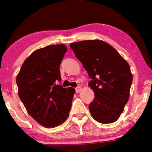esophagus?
<instances>
[{"instance_id":"esophagus-1","label":"esophagus","mask_w":152,"mask_h":152,"mask_svg":"<svg viewBox=\"0 0 152 152\" xmlns=\"http://www.w3.org/2000/svg\"><path fill=\"white\" fill-rule=\"evenodd\" d=\"M81 90H82L81 86H78V87H76V92H77V93H78V92H80Z\"/></svg>"}]
</instances>
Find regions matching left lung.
Returning a JSON list of instances; mask_svg holds the SVG:
<instances>
[{"label": "left lung", "instance_id": "8db88e82", "mask_svg": "<svg viewBox=\"0 0 152 152\" xmlns=\"http://www.w3.org/2000/svg\"><path fill=\"white\" fill-rule=\"evenodd\" d=\"M91 80L88 86L94 92L89 110L97 122H115L129 98L133 81L130 67L118 51L101 40H86L70 43Z\"/></svg>", "mask_w": 152, "mask_h": 152}]
</instances>
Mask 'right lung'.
Masks as SVG:
<instances>
[{
  "label": "right lung",
  "instance_id": "right-lung-1",
  "mask_svg": "<svg viewBox=\"0 0 152 152\" xmlns=\"http://www.w3.org/2000/svg\"><path fill=\"white\" fill-rule=\"evenodd\" d=\"M65 45H48L27 58L17 76L18 94L29 114L43 127H54L69 116L75 89L63 88L60 65Z\"/></svg>",
  "mask_w": 152,
  "mask_h": 152
}]
</instances>
